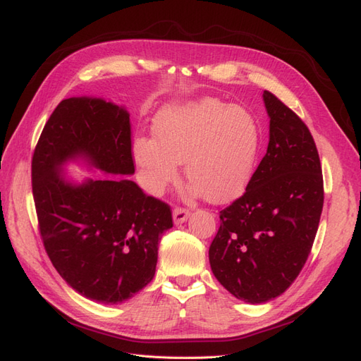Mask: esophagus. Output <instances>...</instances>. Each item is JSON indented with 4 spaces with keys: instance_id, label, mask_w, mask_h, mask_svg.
I'll use <instances>...</instances> for the list:
<instances>
[{
    "instance_id": "esophagus-1",
    "label": "esophagus",
    "mask_w": 361,
    "mask_h": 361,
    "mask_svg": "<svg viewBox=\"0 0 361 361\" xmlns=\"http://www.w3.org/2000/svg\"><path fill=\"white\" fill-rule=\"evenodd\" d=\"M189 216H190V213L188 210H184V208H173V212H172V219L176 225H181L184 222H188Z\"/></svg>"
}]
</instances>
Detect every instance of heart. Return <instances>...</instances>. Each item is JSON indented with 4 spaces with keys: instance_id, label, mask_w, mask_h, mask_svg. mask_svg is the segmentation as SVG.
I'll return each mask as SVG.
<instances>
[{
    "instance_id": "obj_1",
    "label": "heart",
    "mask_w": 361,
    "mask_h": 361,
    "mask_svg": "<svg viewBox=\"0 0 361 361\" xmlns=\"http://www.w3.org/2000/svg\"><path fill=\"white\" fill-rule=\"evenodd\" d=\"M154 137L139 136L133 142L144 188L161 195L178 180V164H184L189 195H204L212 204L244 192L261 148L257 118L213 97L166 104L154 120Z\"/></svg>"
}]
</instances>
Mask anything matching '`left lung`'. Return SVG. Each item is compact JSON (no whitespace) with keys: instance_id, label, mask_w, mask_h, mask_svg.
<instances>
[{"instance_id":"obj_1","label":"left lung","mask_w":361,"mask_h":361,"mask_svg":"<svg viewBox=\"0 0 361 361\" xmlns=\"http://www.w3.org/2000/svg\"><path fill=\"white\" fill-rule=\"evenodd\" d=\"M267 153L246 192L220 212L208 250L224 288L250 305L267 303L293 285L315 240L324 204L322 171L307 126L270 91Z\"/></svg>"}]
</instances>
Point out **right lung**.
Wrapping results in <instances>:
<instances>
[{"mask_svg":"<svg viewBox=\"0 0 361 361\" xmlns=\"http://www.w3.org/2000/svg\"><path fill=\"white\" fill-rule=\"evenodd\" d=\"M68 161L104 176L135 173L130 114L102 97L63 100L31 164L40 234L56 271L85 298L123 303L153 281L171 208L126 177L73 181Z\"/></svg>","mask_w":361,"mask_h":361,"instance_id":"add662e5","label":"right lung"}]
</instances>
